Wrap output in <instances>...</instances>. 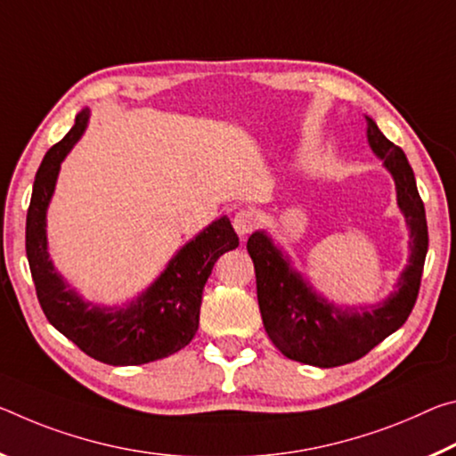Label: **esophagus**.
I'll return each instance as SVG.
<instances>
[{
    "mask_svg": "<svg viewBox=\"0 0 456 456\" xmlns=\"http://www.w3.org/2000/svg\"><path fill=\"white\" fill-rule=\"evenodd\" d=\"M232 224H234V230L238 232V236L244 238L258 226V214L255 210H250V208L248 210H240V212H236Z\"/></svg>",
    "mask_w": 456,
    "mask_h": 456,
    "instance_id": "1",
    "label": "esophagus"
}]
</instances>
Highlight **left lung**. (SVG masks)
<instances>
[{
	"label": "left lung",
	"instance_id": "left-lung-1",
	"mask_svg": "<svg viewBox=\"0 0 456 456\" xmlns=\"http://www.w3.org/2000/svg\"><path fill=\"white\" fill-rule=\"evenodd\" d=\"M368 143L396 183V201L410 234V256L396 290L376 305L341 307L323 297L290 263V256L266 230L252 232L246 248L255 263L256 295L266 335L289 360L335 368L363 357L387 335L398 331L412 311L424 258L428 252L427 214L404 151L378 129L371 117Z\"/></svg>",
	"mask_w": 456,
	"mask_h": 456
}]
</instances>
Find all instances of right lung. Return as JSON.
<instances>
[{
    "label": "right lung",
    "instance_id": "1",
    "mask_svg": "<svg viewBox=\"0 0 456 456\" xmlns=\"http://www.w3.org/2000/svg\"><path fill=\"white\" fill-rule=\"evenodd\" d=\"M91 110L82 109L66 137L44 155L34 179L26 218V255L42 311L56 330L109 365H141L183 349L200 325L201 293L224 252L238 236L228 216L214 220L185 242L145 290L123 305H94L82 298L56 271L48 252L46 214L60 166L86 131Z\"/></svg>",
    "mask_w": 456,
    "mask_h": 456
}]
</instances>
